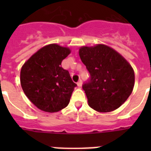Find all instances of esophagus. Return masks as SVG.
<instances>
[{"label": "esophagus", "mask_w": 151, "mask_h": 151, "mask_svg": "<svg viewBox=\"0 0 151 151\" xmlns=\"http://www.w3.org/2000/svg\"><path fill=\"white\" fill-rule=\"evenodd\" d=\"M77 85H78V87H81V86H82V81H79L77 83Z\"/></svg>", "instance_id": "obj_1"}]
</instances>
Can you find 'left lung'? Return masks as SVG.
Masks as SVG:
<instances>
[{"label":"left lung","instance_id":"8db88e82","mask_svg":"<svg viewBox=\"0 0 151 151\" xmlns=\"http://www.w3.org/2000/svg\"><path fill=\"white\" fill-rule=\"evenodd\" d=\"M79 55L91 75L82 86L88 106L102 113L119 108L134 88L135 73L130 63L119 52L103 44L82 46Z\"/></svg>","mask_w":151,"mask_h":151}]
</instances>
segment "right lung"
Returning <instances> with one entry per match:
<instances>
[{
    "label": "right lung",
    "instance_id": "obj_1",
    "mask_svg": "<svg viewBox=\"0 0 151 151\" xmlns=\"http://www.w3.org/2000/svg\"><path fill=\"white\" fill-rule=\"evenodd\" d=\"M70 49L57 44L40 48L25 62L20 71V84L25 95L45 112L63 110L70 103L77 86L61 63Z\"/></svg>",
    "mask_w": 151,
    "mask_h": 151
}]
</instances>
